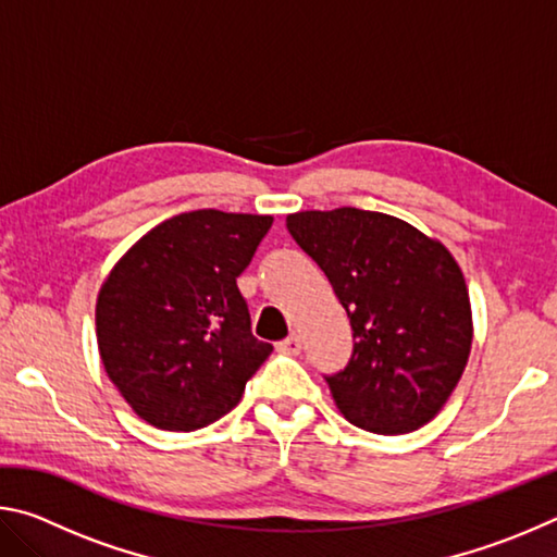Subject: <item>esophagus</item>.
<instances>
[{
  "mask_svg": "<svg viewBox=\"0 0 557 557\" xmlns=\"http://www.w3.org/2000/svg\"><path fill=\"white\" fill-rule=\"evenodd\" d=\"M277 351H280V354H287V356H297V354L301 351V338H299L297 334L287 336L285 342L277 344Z\"/></svg>",
  "mask_w": 557,
  "mask_h": 557,
  "instance_id": "1",
  "label": "esophagus"
}]
</instances>
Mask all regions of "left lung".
I'll return each instance as SVG.
<instances>
[{
  "label": "left lung",
  "instance_id": "obj_1",
  "mask_svg": "<svg viewBox=\"0 0 557 557\" xmlns=\"http://www.w3.org/2000/svg\"><path fill=\"white\" fill-rule=\"evenodd\" d=\"M287 231L351 319V361L326 375L338 412L375 435L428 425L457 388L474 338L451 252L395 215L351 206L289 213Z\"/></svg>",
  "mask_w": 557,
  "mask_h": 557
}]
</instances>
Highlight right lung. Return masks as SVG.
Instances as JSON below:
<instances>
[{
    "label": "right lung",
    "mask_w": 557,
    "mask_h": 557,
    "mask_svg": "<svg viewBox=\"0 0 557 557\" xmlns=\"http://www.w3.org/2000/svg\"><path fill=\"white\" fill-rule=\"evenodd\" d=\"M272 215L201 209L154 225L102 282L98 351L108 379L149 425L191 432L240 403L272 346L250 332L240 272Z\"/></svg>",
    "instance_id": "obj_1"
}]
</instances>
